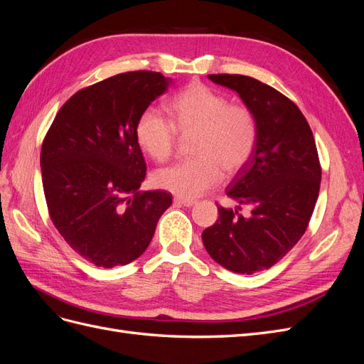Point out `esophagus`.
I'll list each match as a JSON object with an SVG mask.
<instances>
[{
	"label": "esophagus",
	"mask_w": 364,
	"mask_h": 364,
	"mask_svg": "<svg viewBox=\"0 0 364 364\" xmlns=\"http://www.w3.org/2000/svg\"><path fill=\"white\" fill-rule=\"evenodd\" d=\"M173 203L176 206H193L196 203V200H193V199H182V197H174Z\"/></svg>",
	"instance_id": "34e87169"
}]
</instances>
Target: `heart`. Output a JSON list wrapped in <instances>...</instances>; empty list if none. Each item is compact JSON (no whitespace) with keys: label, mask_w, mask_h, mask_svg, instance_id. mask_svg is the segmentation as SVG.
I'll list each match as a JSON object with an SVG mask.
<instances>
[{"label":"heart","mask_w":364,"mask_h":364,"mask_svg":"<svg viewBox=\"0 0 364 364\" xmlns=\"http://www.w3.org/2000/svg\"><path fill=\"white\" fill-rule=\"evenodd\" d=\"M170 121L146 109L135 126L139 147L156 162H165L181 135L194 134L191 159L155 173L153 182L176 197L190 199L214 186L222 171L234 176L252 158L258 141V123L252 109L200 82L186 85L165 105Z\"/></svg>","instance_id":"obj_1"}]
</instances>
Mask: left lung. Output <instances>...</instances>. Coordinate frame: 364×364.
I'll return each instance as SVG.
<instances>
[{
  "label": "left lung",
  "instance_id": "left-lung-1",
  "mask_svg": "<svg viewBox=\"0 0 364 364\" xmlns=\"http://www.w3.org/2000/svg\"><path fill=\"white\" fill-rule=\"evenodd\" d=\"M235 91L257 117L258 141L226 188L238 208H218L202 232L205 249L225 269L252 274L270 269L294 247L310 223L322 179L310 124L290 98L253 77L209 74ZM241 205L251 208L243 218Z\"/></svg>",
  "mask_w": 364,
  "mask_h": 364
}]
</instances>
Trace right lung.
Masks as SVG:
<instances>
[{"mask_svg":"<svg viewBox=\"0 0 364 364\" xmlns=\"http://www.w3.org/2000/svg\"><path fill=\"white\" fill-rule=\"evenodd\" d=\"M168 86L153 71L109 77L77 91L43 138L42 185L51 222L97 267L141 257L171 205L167 191H139L147 167L135 135L138 117Z\"/></svg>","mask_w":364,"mask_h":364,"instance_id":"add662e5","label":"right lung"}]
</instances>
